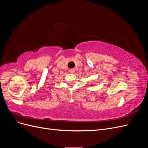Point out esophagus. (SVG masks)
<instances>
[{
	"instance_id": "esophagus-1",
	"label": "esophagus",
	"mask_w": 148,
	"mask_h": 148,
	"mask_svg": "<svg viewBox=\"0 0 148 148\" xmlns=\"http://www.w3.org/2000/svg\"><path fill=\"white\" fill-rule=\"evenodd\" d=\"M70 73H73L74 72H75V70L74 69H70Z\"/></svg>"
}]
</instances>
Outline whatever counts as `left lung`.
Segmentation results:
<instances>
[{
    "label": "left lung",
    "instance_id": "1",
    "mask_svg": "<svg viewBox=\"0 0 148 148\" xmlns=\"http://www.w3.org/2000/svg\"><path fill=\"white\" fill-rule=\"evenodd\" d=\"M91 86H92V85H91Z\"/></svg>",
    "mask_w": 148,
    "mask_h": 148
}]
</instances>
